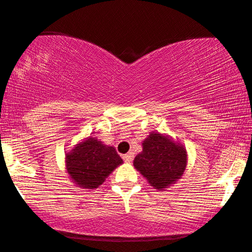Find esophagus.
Returning <instances> with one entry per match:
<instances>
[{
  "label": "esophagus",
  "mask_w": 252,
  "mask_h": 252,
  "mask_svg": "<svg viewBox=\"0 0 252 252\" xmlns=\"http://www.w3.org/2000/svg\"><path fill=\"white\" fill-rule=\"evenodd\" d=\"M123 158H124V160L126 161V163H130V161H132L133 158H134V154L132 153V151H129V153L124 155Z\"/></svg>",
  "instance_id": "1"
}]
</instances>
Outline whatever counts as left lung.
<instances>
[{
    "label": "left lung",
    "instance_id": "1",
    "mask_svg": "<svg viewBox=\"0 0 252 252\" xmlns=\"http://www.w3.org/2000/svg\"><path fill=\"white\" fill-rule=\"evenodd\" d=\"M142 147V153L134 158L133 165L150 186L163 190L182 177L187 165V151L182 144L168 135L153 132Z\"/></svg>",
    "mask_w": 252,
    "mask_h": 252
}]
</instances>
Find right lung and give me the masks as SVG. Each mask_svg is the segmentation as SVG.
I'll return each mask as SVG.
<instances>
[{
	"instance_id": "1",
	"label": "right lung",
	"mask_w": 252,
	"mask_h": 252,
	"mask_svg": "<svg viewBox=\"0 0 252 252\" xmlns=\"http://www.w3.org/2000/svg\"><path fill=\"white\" fill-rule=\"evenodd\" d=\"M67 173L79 187L95 189L101 186L123 159L113 147L96 137H88L77 144L65 157Z\"/></svg>"
}]
</instances>
